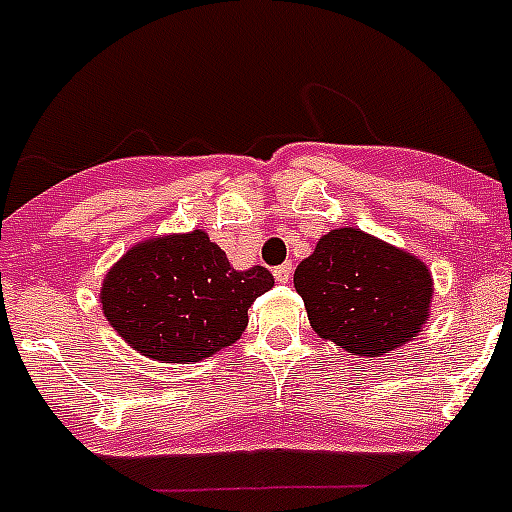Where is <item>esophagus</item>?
Returning a JSON list of instances; mask_svg holds the SVG:
<instances>
[{
  "label": "esophagus",
  "instance_id": "obj_1",
  "mask_svg": "<svg viewBox=\"0 0 512 512\" xmlns=\"http://www.w3.org/2000/svg\"><path fill=\"white\" fill-rule=\"evenodd\" d=\"M273 276H276L278 284H289V281H292V265L289 263L278 265V268L273 270Z\"/></svg>",
  "mask_w": 512,
  "mask_h": 512
}]
</instances>
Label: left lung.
<instances>
[{"label":"left lung","mask_w":512,"mask_h":512,"mask_svg":"<svg viewBox=\"0 0 512 512\" xmlns=\"http://www.w3.org/2000/svg\"><path fill=\"white\" fill-rule=\"evenodd\" d=\"M310 326L360 357H381L413 342L429 321L434 278L421 257L360 228H334L294 270Z\"/></svg>","instance_id":"left-lung-1"}]
</instances>
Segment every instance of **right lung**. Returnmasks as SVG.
<instances>
[{"mask_svg":"<svg viewBox=\"0 0 512 512\" xmlns=\"http://www.w3.org/2000/svg\"><path fill=\"white\" fill-rule=\"evenodd\" d=\"M273 286L263 265L236 270L202 228L134 244L107 270L99 302L128 347L160 363H199L244 334Z\"/></svg>","mask_w":512,"mask_h":512,"instance_id":"obj_1","label":"right lung"}]
</instances>
